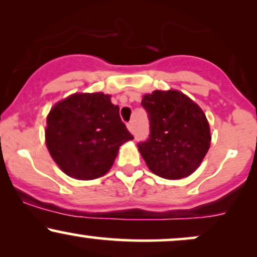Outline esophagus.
I'll return each instance as SVG.
<instances>
[{"instance_id":"esophagus-1","label":"esophagus","mask_w":257,"mask_h":257,"mask_svg":"<svg viewBox=\"0 0 257 257\" xmlns=\"http://www.w3.org/2000/svg\"><path fill=\"white\" fill-rule=\"evenodd\" d=\"M126 128H128V131L131 133L134 132V124H133V122H129L128 124H126Z\"/></svg>"}]
</instances>
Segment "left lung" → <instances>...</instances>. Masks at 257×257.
I'll use <instances>...</instances> for the list:
<instances>
[{
  "mask_svg": "<svg viewBox=\"0 0 257 257\" xmlns=\"http://www.w3.org/2000/svg\"><path fill=\"white\" fill-rule=\"evenodd\" d=\"M141 105L150 119V138L139 152L153 174L180 180L198 169L211 143L210 125L198 104L182 91L155 90Z\"/></svg>",
  "mask_w": 257,
  "mask_h": 257,
  "instance_id": "left-lung-1",
  "label": "left lung"
}]
</instances>
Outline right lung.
Wrapping results in <instances>:
<instances>
[{"label":"right lung","mask_w":257,"mask_h":257,"mask_svg":"<svg viewBox=\"0 0 257 257\" xmlns=\"http://www.w3.org/2000/svg\"><path fill=\"white\" fill-rule=\"evenodd\" d=\"M46 145L70 178L94 180L111 169L119 147L133 140L118 106L101 91L75 93L58 101L47 116Z\"/></svg>","instance_id":"add662e5"}]
</instances>
